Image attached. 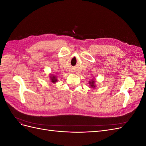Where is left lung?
<instances>
[{"label":"left lung","instance_id":"obj_1","mask_svg":"<svg viewBox=\"0 0 146 146\" xmlns=\"http://www.w3.org/2000/svg\"><path fill=\"white\" fill-rule=\"evenodd\" d=\"M94 83H95V82L94 81V80H92L91 82H90V85H91V86L92 88H94V87H95Z\"/></svg>","mask_w":146,"mask_h":146}]
</instances>
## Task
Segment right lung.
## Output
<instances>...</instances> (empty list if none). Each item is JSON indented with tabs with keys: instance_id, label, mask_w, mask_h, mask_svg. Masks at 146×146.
Listing matches in <instances>:
<instances>
[{
	"instance_id": "1",
	"label": "right lung",
	"mask_w": 146,
	"mask_h": 146,
	"mask_svg": "<svg viewBox=\"0 0 146 146\" xmlns=\"http://www.w3.org/2000/svg\"><path fill=\"white\" fill-rule=\"evenodd\" d=\"M50 78H51L52 82H53V83H55L57 81V79L56 78L55 76H51Z\"/></svg>"
}]
</instances>
